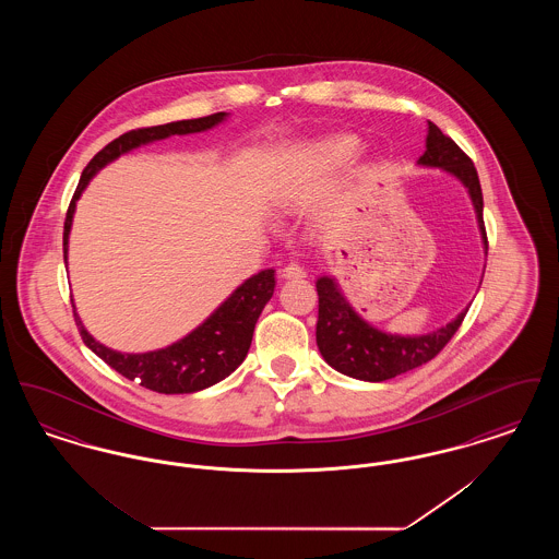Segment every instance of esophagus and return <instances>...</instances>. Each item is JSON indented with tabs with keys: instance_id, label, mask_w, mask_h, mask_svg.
<instances>
[{
	"instance_id": "esophagus-1",
	"label": "esophagus",
	"mask_w": 559,
	"mask_h": 559,
	"mask_svg": "<svg viewBox=\"0 0 559 559\" xmlns=\"http://www.w3.org/2000/svg\"><path fill=\"white\" fill-rule=\"evenodd\" d=\"M281 276H283L285 281H297V278H304V276H306V270L299 266V264L292 262V264H287V266L281 270Z\"/></svg>"
}]
</instances>
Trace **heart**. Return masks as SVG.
I'll return each instance as SVG.
<instances>
[{
    "mask_svg": "<svg viewBox=\"0 0 559 559\" xmlns=\"http://www.w3.org/2000/svg\"><path fill=\"white\" fill-rule=\"evenodd\" d=\"M358 151V142L352 135H337L331 140H324L317 146V155L329 165H340L344 160L354 157Z\"/></svg>",
    "mask_w": 559,
    "mask_h": 559,
    "instance_id": "heart-1",
    "label": "heart"
}]
</instances>
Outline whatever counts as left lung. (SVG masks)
Listing matches in <instances>:
<instances>
[{"instance_id":"1","label":"left lung","mask_w":559,"mask_h":559,"mask_svg":"<svg viewBox=\"0 0 559 559\" xmlns=\"http://www.w3.org/2000/svg\"><path fill=\"white\" fill-rule=\"evenodd\" d=\"M419 165L442 167L467 188L472 203L478 215L479 233L488 249L486 228H484V201L479 188L478 171L474 160L469 159L456 142L440 132V128L427 121L426 153L419 157ZM319 292V322H317V344L322 358L347 377L362 381H385L402 372L413 371L436 358L442 347L459 331L467 314V308L451 320L447 326L436 329L427 335L402 337L374 329L367 320L360 319L346 297L340 292L335 278L320 276L317 281Z\"/></svg>"}]
</instances>
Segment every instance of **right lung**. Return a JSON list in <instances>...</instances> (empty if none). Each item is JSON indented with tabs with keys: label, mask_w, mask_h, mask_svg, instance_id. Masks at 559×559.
Masks as SVG:
<instances>
[{
	"label": "right lung",
	"mask_w": 559,
	"mask_h": 559,
	"mask_svg": "<svg viewBox=\"0 0 559 559\" xmlns=\"http://www.w3.org/2000/svg\"><path fill=\"white\" fill-rule=\"evenodd\" d=\"M224 117L226 112H213L199 119L174 121V123L155 126V128H140L115 138L100 153H96L94 159L90 160L87 167L83 169L78 190L67 210L64 237H62L64 262H67V247H69V233L73 224L75 203L83 188L87 187V182L96 176L98 169H103L110 160L121 157L123 153L138 148L140 144H148L176 133L185 135V133L212 130L213 126L224 121ZM272 293H274V270H262L251 278H247L210 319L205 320L201 326H197L185 340L146 354H121L98 344L85 331L75 310L73 314H75V324L80 329L83 344L96 356H100L110 369L121 372L130 381H138L142 388L159 394H192L226 379L245 360L253 340L255 322L270 301Z\"/></svg>",
	"instance_id": "1"
}]
</instances>
